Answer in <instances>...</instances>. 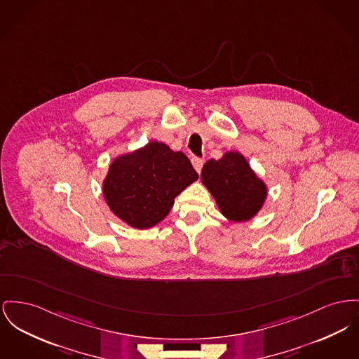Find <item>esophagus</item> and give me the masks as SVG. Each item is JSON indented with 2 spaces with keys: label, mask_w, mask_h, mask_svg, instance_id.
<instances>
[{
  "label": "esophagus",
  "mask_w": 359,
  "mask_h": 359,
  "mask_svg": "<svg viewBox=\"0 0 359 359\" xmlns=\"http://www.w3.org/2000/svg\"><path fill=\"white\" fill-rule=\"evenodd\" d=\"M191 163H192V165H194L195 170H196L198 173H201L202 167H203V160H202V158H198V157H194V158L191 160Z\"/></svg>",
  "instance_id": "34e87169"
}]
</instances>
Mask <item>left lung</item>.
<instances>
[{"label":"left lung","mask_w":359,"mask_h":359,"mask_svg":"<svg viewBox=\"0 0 359 359\" xmlns=\"http://www.w3.org/2000/svg\"><path fill=\"white\" fill-rule=\"evenodd\" d=\"M201 176L221 212L231 221L252 218L267 196L266 184L237 151L225 153L219 160H209Z\"/></svg>","instance_id":"obj_1"}]
</instances>
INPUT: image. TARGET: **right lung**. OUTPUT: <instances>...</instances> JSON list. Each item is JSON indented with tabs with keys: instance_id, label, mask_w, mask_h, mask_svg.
I'll use <instances>...</instances> for the list:
<instances>
[{
	"instance_id": "obj_1",
	"label": "right lung",
	"mask_w": 359,
	"mask_h": 359,
	"mask_svg": "<svg viewBox=\"0 0 359 359\" xmlns=\"http://www.w3.org/2000/svg\"><path fill=\"white\" fill-rule=\"evenodd\" d=\"M198 179L189 157L161 142H150L111 164L103 192L109 209L137 229L167 217L175 198Z\"/></svg>"
}]
</instances>
